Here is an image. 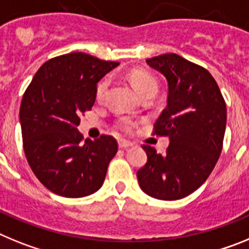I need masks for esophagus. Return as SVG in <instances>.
Wrapping results in <instances>:
<instances>
[{
  "label": "esophagus",
  "instance_id": "1",
  "mask_svg": "<svg viewBox=\"0 0 249 249\" xmlns=\"http://www.w3.org/2000/svg\"><path fill=\"white\" fill-rule=\"evenodd\" d=\"M118 147H120V148H129V147H132V143L128 142V141L120 140L118 141Z\"/></svg>",
  "mask_w": 249,
  "mask_h": 249
}]
</instances>
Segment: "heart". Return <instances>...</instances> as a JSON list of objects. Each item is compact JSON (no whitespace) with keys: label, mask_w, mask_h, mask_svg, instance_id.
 I'll use <instances>...</instances> for the list:
<instances>
[{"label":"heart","mask_w":249,"mask_h":249,"mask_svg":"<svg viewBox=\"0 0 249 249\" xmlns=\"http://www.w3.org/2000/svg\"><path fill=\"white\" fill-rule=\"evenodd\" d=\"M129 81H131L133 89L137 91V93L140 96L147 93L149 91H155L157 89V83L153 80V77L149 76L148 73L143 71H133L129 74ZM107 86H108V80L107 78H103L100 83L97 85V89H96V97L100 100L103 97L106 89H107ZM118 127H120L121 131L123 132H131L133 128V122L128 118H121L120 122H118Z\"/></svg>","instance_id":"heart-1"}]
</instances>
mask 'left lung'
Instances as JSON below:
<instances>
[{
    "label": "left lung",
    "instance_id": "left-lung-1",
    "mask_svg": "<svg viewBox=\"0 0 249 249\" xmlns=\"http://www.w3.org/2000/svg\"><path fill=\"white\" fill-rule=\"evenodd\" d=\"M168 85L167 106L155 133L167 136L166 155L143 146L147 163L137 172L141 190L153 198L176 201L206 182L223 144L227 109L219 87L206 68L176 53L148 58Z\"/></svg>",
    "mask_w": 249,
    "mask_h": 249
}]
</instances>
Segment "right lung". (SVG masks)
<instances>
[{
  "label": "right lung",
  "mask_w": 249,
  "mask_h": 249,
  "mask_svg": "<svg viewBox=\"0 0 249 249\" xmlns=\"http://www.w3.org/2000/svg\"><path fill=\"white\" fill-rule=\"evenodd\" d=\"M118 65L83 52L63 54L43 63L26 89L19 108L23 149L51 192L80 198L102 187L117 141L101 136L83 143L77 127L94 105L97 83Z\"/></svg>",
  "instance_id": "add662e5"
}]
</instances>
